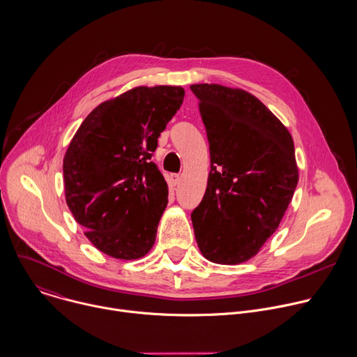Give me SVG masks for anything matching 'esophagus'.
<instances>
[{"mask_svg": "<svg viewBox=\"0 0 357 357\" xmlns=\"http://www.w3.org/2000/svg\"><path fill=\"white\" fill-rule=\"evenodd\" d=\"M181 179H182V176H181L179 174H172V175H171V182H172L174 185H179Z\"/></svg>", "mask_w": 357, "mask_h": 357, "instance_id": "1", "label": "esophagus"}]
</instances>
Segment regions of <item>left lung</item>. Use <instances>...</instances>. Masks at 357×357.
I'll list each match as a JSON object with an SVG mask.
<instances>
[{"label": "left lung", "mask_w": 357, "mask_h": 357, "mask_svg": "<svg viewBox=\"0 0 357 357\" xmlns=\"http://www.w3.org/2000/svg\"><path fill=\"white\" fill-rule=\"evenodd\" d=\"M210 149V172L192 211L202 255L220 265L254 258L278 229L298 182L294 143L252 93L193 84Z\"/></svg>", "instance_id": "obj_1"}]
</instances>
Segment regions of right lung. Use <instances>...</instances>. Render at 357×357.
I'll return each mask as SVG.
<instances>
[{
    "mask_svg": "<svg viewBox=\"0 0 357 357\" xmlns=\"http://www.w3.org/2000/svg\"><path fill=\"white\" fill-rule=\"evenodd\" d=\"M182 86H136L98 105L63 160L66 202L100 252L139 259L155 243L168 185L151 161L181 107Z\"/></svg>",
    "mask_w": 357,
    "mask_h": 357,
    "instance_id": "add662e5",
    "label": "right lung"
}]
</instances>
